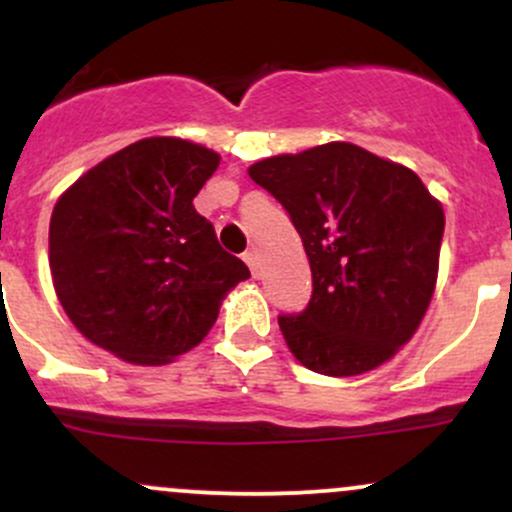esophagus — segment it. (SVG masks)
Here are the masks:
<instances>
[{
  "mask_svg": "<svg viewBox=\"0 0 512 512\" xmlns=\"http://www.w3.org/2000/svg\"><path fill=\"white\" fill-rule=\"evenodd\" d=\"M243 260L248 262V267H250L252 276H255V279H260V257H257V252H255V250L245 252V255H243Z\"/></svg>",
  "mask_w": 512,
  "mask_h": 512,
  "instance_id": "obj_1",
  "label": "esophagus"
}]
</instances>
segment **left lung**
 Wrapping results in <instances>:
<instances>
[{
    "label": "left lung",
    "mask_w": 512,
    "mask_h": 512,
    "mask_svg": "<svg viewBox=\"0 0 512 512\" xmlns=\"http://www.w3.org/2000/svg\"><path fill=\"white\" fill-rule=\"evenodd\" d=\"M248 173L289 211L313 272L303 313L279 315L291 354L332 378L395 356L431 303L445 228L419 175L349 142L264 158Z\"/></svg>",
    "instance_id": "left-lung-1"
}]
</instances>
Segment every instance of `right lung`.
Wrapping results in <instances>:
<instances>
[{"mask_svg": "<svg viewBox=\"0 0 512 512\" xmlns=\"http://www.w3.org/2000/svg\"><path fill=\"white\" fill-rule=\"evenodd\" d=\"M219 161L185 139H142L57 199L52 284L88 342L139 366L170 363L207 337L223 296L250 279L192 204Z\"/></svg>", "mask_w": 512, "mask_h": 512, "instance_id": "add662e5", "label": "right lung"}]
</instances>
